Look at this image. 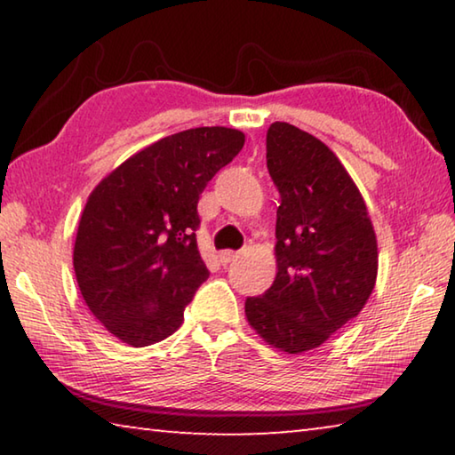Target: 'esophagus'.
<instances>
[{
    "instance_id": "1",
    "label": "esophagus",
    "mask_w": 455,
    "mask_h": 455,
    "mask_svg": "<svg viewBox=\"0 0 455 455\" xmlns=\"http://www.w3.org/2000/svg\"><path fill=\"white\" fill-rule=\"evenodd\" d=\"M236 257H238V255H236L235 251H222V252H220V263H222V265H228L230 260H235Z\"/></svg>"
}]
</instances>
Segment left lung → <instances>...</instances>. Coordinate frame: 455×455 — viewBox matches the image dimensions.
<instances>
[{
  "instance_id": "1",
  "label": "left lung",
  "mask_w": 455,
  "mask_h": 455,
  "mask_svg": "<svg viewBox=\"0 0 455 455\" xmlns=\"http://www.w3.org/2000/svg\"><path fill=\"white\" fill-rule=\"evenodd\" d=\"M267 168L279 188L276 276L244 301L249 325L273 347H319L357 317L377 279V238L349 172L319 138L287 122L267 130Z\"/></svg>"
}]
</instances>
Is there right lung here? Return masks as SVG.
Wrapping results in <instances>:
<instances>
[{
    "label": "right lung",
    "mask_w": 455,
    "mask_h": 455,
    "mask_svg": "<svg viewBox=\"0 0 455 455\" xmlns=\"http://www.w3.org/2000/svg\"><path fill=\"white\" fill-rule=\"evenodd\" d=\"M244 144L235 128L204 126L136 152L92 190L74 244V271L94 317L132 347L182 325L209 279L196 244L198 198Z\"/></svg>",
    "instance_id": "right-lung-1"
}]
</instances>
